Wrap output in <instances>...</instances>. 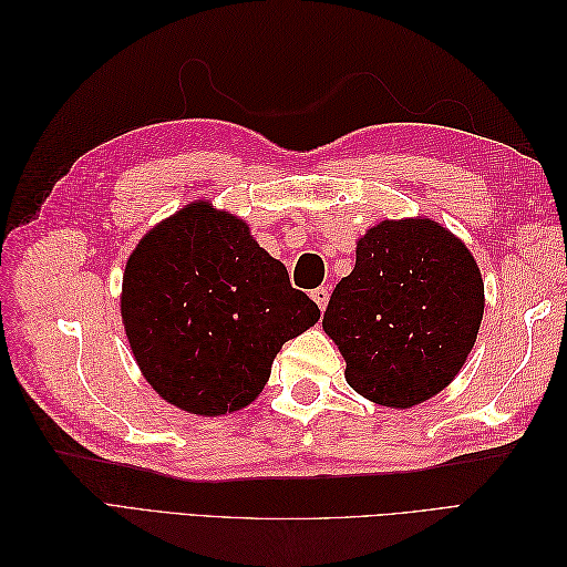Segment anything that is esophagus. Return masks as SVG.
<instances>
[{"label":"esophagus","mask_w":567,"mask_h":567,"mask_svg":"<svg viewBox=\"0 0 567 567\" xmlns=\"http://www.w3.org/2000/svg\"><path fill=\"white\" fill-rule=\"evenodd\" d=\"M312 300L319 305V310L323 312L326 310V305H329V288H315L312 290Z\"/></svg>","instance_id":"esophagus-1"}]
</instances>
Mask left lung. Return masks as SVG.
Instances as JSON below:
<instances>
[{
  "label": "left lung",
  "instance_id": "obj_1",
  "mask_svg": "<svg viewBox=\"0 0 567 567\" xmlns=\"http://www.w3.org/2000/svg\"><path fill=\"white\" fill-rule=\"evenodd\" d=\"M485 286L466 244L433 219H383L323 312L362 398L409 409L447 388L475 346Z\"/></svg>",
  "mask_w": 567,
  "mask_h": 567
}]
</instances>
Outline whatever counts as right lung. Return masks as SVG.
Returning a JSON list of instances; mask_svg holds the SVG:
<instances>
[{
	"label": "right lung",
	"instance_id": "add662e5",
	"mask_svg": "<svg viewBox=\"0 0 567 567\" xmlns=\"http://www.w3.org/2000/svg\"><path fill=\"white\" fill-rule=\"evenodd\" d=\"M120 315L151 388L198 416L248 406L284 342L321 317L246 221L208 200L184 205L132 250Z\"/></svg>",
	"mask_w": 567,
	"mask_h": 567
}]
</instances>
